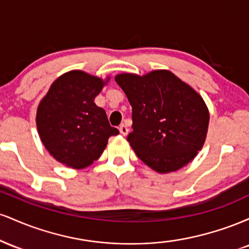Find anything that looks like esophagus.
Returning <instances> with one entry per match:
<instances>
[{"label": "esophagus", "instance_id": "obj_1", "mask_svg": "<svg viewBox=\"0 0 249 249\" xmlns=\"http://www.w3.org/2000/svg\"><path fill=\"white\" fill-rule=\"evenodd\" d=\"M119 131H121V133L123 134V136H126V134L128 133V128L125 124H122L121 126H119Z\"/></svg>", "mask_w": 249, "mask_h": 249}]
</instances>
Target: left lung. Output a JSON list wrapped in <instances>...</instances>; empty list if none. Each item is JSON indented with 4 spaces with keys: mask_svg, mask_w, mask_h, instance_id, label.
<instances>
[{
    "mask_svg": "<svg viewBox=\"0 0 249 249\" xmlns=\"http://www.w3.org/2000/svg\"><path fill=\"white\" fill-rule=\"evenodd\" d=\"M132 107L130 146L158 173L186 166L206 141L210 112L202 97L168 70L115 77Z\"/></svg>",
    "mask_w": 249,
    "mask_h": 249,
    "instance_id": "obj_1",
    "label": "left lung"
}]
</instances>
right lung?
<instances>
[{"label":"right lung","mask_w":249,"mask_h":249,"mask_svg":"<svg viewBox=\"0 0 249 249\" xmlns=\"http://www.w3.org/2000/svg\"><path fill=\"white\" fill-rule=\"evenodd\" d=\"M110 81L82 70L63 73L39 102L36 125L41 142L57 161L82 170L101 157L111 136L119 131L108 124L95 98Z\"/></svg>","instance_id":"1"}]
</instances>
